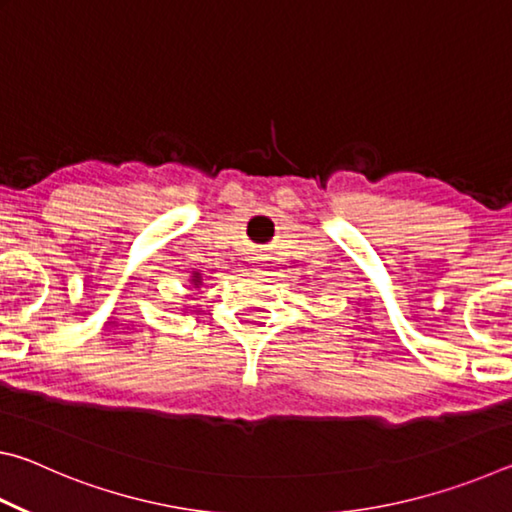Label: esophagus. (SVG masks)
I'll return each mask as SVG.
<instances>
[{"label": "esophagus", "instance_id": "obj_1", "mask_svg": "<svg viewBox=\"0 0 512 512\" xmlns=\"http://www.w3.org/2000/svg\"><path fill=\"white\" fill-rule=\"evenodd\" d=\"M253 266H255V271H264V268H266V259H264V255H257V257H253Z\"/></svg>", "mask_w": 512, "mask_h": 512}]
</instances>
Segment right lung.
Wrapping results in <instances>:
<instances>
[{"instance_id": "obj_1", "label": "right lung", "mask_w": 512, "mask_h": 512, "mask_svg": "<svg viewBox=\"0 0 512 512\" xmlns=\"http://www.w3.org/2000/svg\"><path fill=\"white\" fill-rule=\"evenodd\" d=\"M192 277H194V280H192L194 284H198V282H201V275H192Z\"/></svg>"}]
</instances>
